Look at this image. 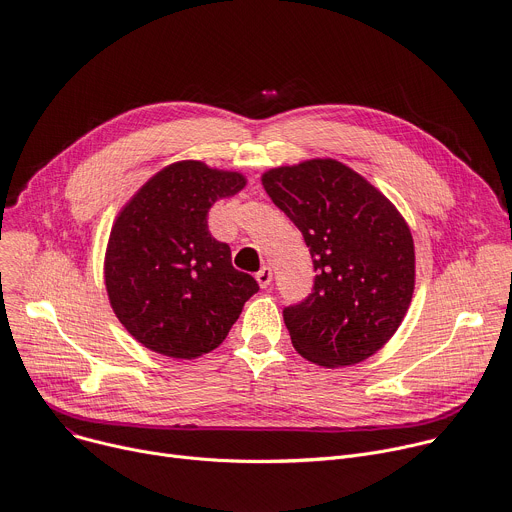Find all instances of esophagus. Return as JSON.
Wrapping results in <instances>:
<instances>
[{
	"label": "esophagus",
	"instance_id": "esophagus-1",
	"mask_svg": "<svg viewBox=\"0 0 512 512\" xmlns=\"http://www.w3.org/2000/svg\"><path fill=\"white\" fill-rule=\"evenodd\" d=\"M255 280H257V284H259L261 288H267V286L271 284V280H273V271H271V267L263 265V267L257 271Z\"/></svg>",
	"mask_w": 512,
	"mask_h": 512
}]
</instances>
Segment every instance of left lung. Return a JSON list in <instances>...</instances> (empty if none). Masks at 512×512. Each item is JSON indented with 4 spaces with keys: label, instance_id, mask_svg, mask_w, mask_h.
I'll list each match as a JSON object with an SVG mask.
<instances>
[{
    "label": "left lung",
    "instance_id": "8db88e82",
    "mask_svg": "<svg viewBox=\"0 0 512 512\" xmlns=\"http://www.w3.org/2000/svg\"><path fill=\"white\" fill-rule=\"evenodd\" d=\"M261 183L302 232L316 271L312 294L284 310L294 349L322 367L365 361L392 339L412 300L404 216L337 159L273 167Z\"/></svg>",
    "mask_w": 512,
    "mask_h": 512
}]
</instances>
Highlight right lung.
<instances>
[{"instance_id": "1", "label": "right lung", "mask_w": 512, "mask_h": 512, "mask_svg": "<svg viewBox=\"0 0 512 512\" xmlns=\"http://www.w3.org/2000/svg\"><path fill=\"white\" fill-rule=\"evenodd\" d=\"M245 185L241 171L185 159L157 171L118 212L104 282L116 318L143 347L171 359L202 357L259 290L208 230L212 204Z\"/></svg>"}]
</instances>
